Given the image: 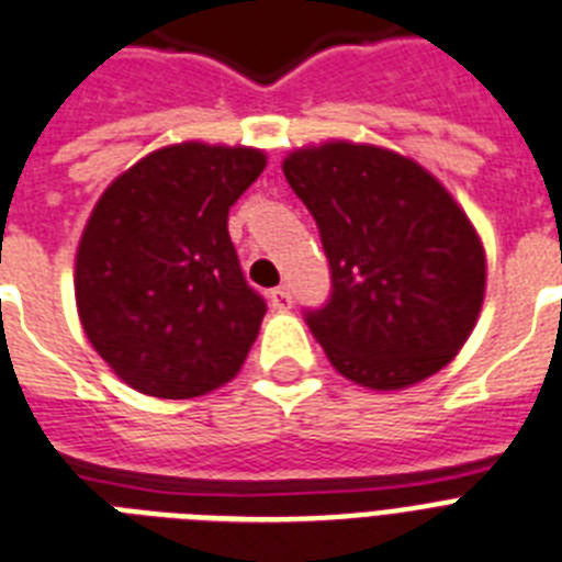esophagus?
Instances as JSON below:
<instances>
[{"mask_svg": "<svg viewBox=\"0 0 562 562\" xmlns=\"http://www.w3.org/2000/svg\"><path fill=\"white\" fill-rule=\"evenodd\" d=\"M268 300H271V305H273V308H277V312H289L291 303H294V296H291V291L285 289V285H280V289H273Z\"/></svg>", "mask_w": 562, "mask_h": 562, "instance_id": "1", "label": "esophagus"}]
</instances>
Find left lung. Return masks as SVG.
<instances>
[{
	"label": "left lung",
	"mask_w": 562,
	"mask_h": 562,
	"mask_svg": "<svg viewBox=\"0 0 562 562\" xmlns=\"http://www.w3.org/2000/svg\"><path fill=\"white\" fill-rule=\"evenodd\" d=\"M321 227L331 296L305 323L331 367L404 390L447 367L485 300V248L439 178L375 144L328 140L282 161Z\"/></svg>",
	"instance_id": "left-lung-1"
}]
</instances>
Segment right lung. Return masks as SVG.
Returning <instances> with one entry per match:
<instances>
[{
    "instance_id": "obj_1",
    "label": "right lung",
    "mask_w": 562,
    "mask_h": 562,
    "mask_svg": "<svg viewBox=\"0 0 562 562\" xmlns=\"http://www.w3.org/2000/svg\"><path fill=\"white\" fill-rule=\"evenodd\" d=\"M266 153L184 140L112 181L77 245V314L94 352L132 390L195 398L248 358L266 300L245 282L227 210Z\"/></svg>"
}]
</instances>
